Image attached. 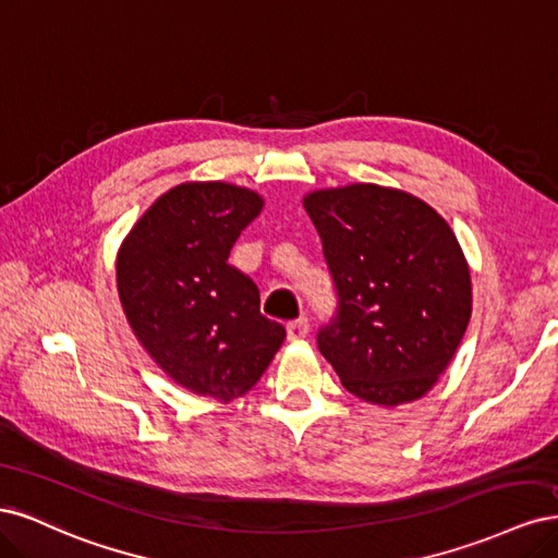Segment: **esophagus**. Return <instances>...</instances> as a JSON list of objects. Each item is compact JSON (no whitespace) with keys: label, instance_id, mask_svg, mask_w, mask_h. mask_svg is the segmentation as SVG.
<instances>
[{"label":"esophagus","instance_id":"esophagus-1","mask_svg":"<svg viewBox=\"0 0 558 558\" xmlns=\"http://www.w3.org/2000/svg\"><path fill=\"white\" fill-rule=\"evenodd\" d=\"M310 332V320L307 318H298V320H291L289 326H286V335H289V340L295 342V340H305Z\"/></svg>","mask_w":558,"mask_h":558}]
</instances>
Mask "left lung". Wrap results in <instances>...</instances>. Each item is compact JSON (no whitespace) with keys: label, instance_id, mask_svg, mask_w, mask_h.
<instances>
[{"label":"left lung","instance_id":"8db88e82","mask_svg":"<svg viewBox=\"0 0 558 558\" xmlns=\"http://www.w3.org/2000/svg\"><path fill=\"white\" fill-rule=\"evenodd\" d=\"M302 205L337 291L318 351L365 402L396 408L426 396L472 314L470 269L453 230L424 199L377 183L314 191Z\"/></svg>","mask_w":558,"mask_h":558}]
</instances>
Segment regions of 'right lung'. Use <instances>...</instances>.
I'll list each match as a JSON object with an SVG mask.
<instances>
[{"label": "right lung", "mask_w": 558, "mask_h": 558, "mask_svg": "<svg viewBox=\"0 0 558 558\" xmlns=\"http://www.w3.org/2000/svg\"><path fill=\"white\" fill-rule=\"evenodd\" d=\"M263 197L223 181L174 185L128 232L116 283L148 356L191 393L230 402L251 391L286 330L260 314L258 286L228 263Z\"/></svg>", "instance_id": "right-lung-1"}]
</instances>
